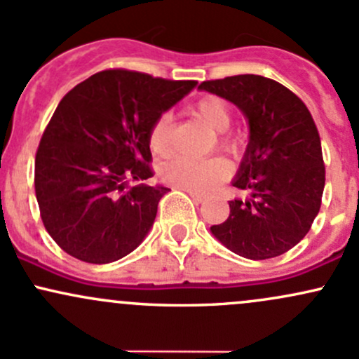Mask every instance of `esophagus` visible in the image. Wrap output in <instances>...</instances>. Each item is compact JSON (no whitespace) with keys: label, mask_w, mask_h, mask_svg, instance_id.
Segmentation results:
<instances>
[{"label":"esophagus","mask_w":359,"mask_h":359,"mask_svg":"<svg viewBox=\"0 0 359 359\" xmlns=\"http://www.w3.org/2000/svg\"><path fill=\"white\" fill-rule=\"evenodd\" d=\"M188 195H190V198L194 200L195 203H202V202H205V196L200 195V194H195V191H188Z\"/></svg>","instance_id":"obj_1"}]
</instances>
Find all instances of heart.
I'll return each mask as SVG.
<instances>
[{
    "label": "heart",
    "mask_w": 359,
    "mask_h": 359,
    "mask_svg": "<svg viewBox=\"0 0 359 359\" xmlns=\"http://www.w3.org/2000/svg\"><path fill=\"white\" fill-rule=\"evenodd\" d=\"M191 114L203 123L212 132L221 133L217 138V145L229 154H236L240 149V142L236 138L224 135L231 125V111L222 99L215 95H205L198 99L191 106ZM171 116L163 114L156 119L149 132V145L156 156H169L171 154ZM229 175V165L219 157L210 159H187L178 157L169 161L161 168L159 176L165 184L180 188V190L195 191V194H207L212 188L217 187Z\"/></svg>",
    "instance_id": "b5f03b06"
}]
</instances>
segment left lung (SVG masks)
<instances>
[{"mask_svg": "<svg viewBox=\"0 0 359 359\" xmlns=\"http://www.w3.org/2000/svg\"><path fill=\"white\" fill-rule=\"evenodd\" d=\"M245 114L250 140L233 187L250 190L229 202V217L210 233L250 260L279 257L298 245L317 217L325 187L318 130L304 102L279 82L236 75L198 86Z\"/></svg>", "mask_w": 359, "mask_h": 359, "instance_id": "left-lung-1", "label": "left lung"}]
</instances>
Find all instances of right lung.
<instances>
[{
  "label": "right lung",
  "mask_w": 359,
  "mask_h": 359,
  "mask_svg": "<svg viewBox=\"0 0 359 359\" xmlns=\"http://www.w3.org/2000/svg\"><path fill=\"white\" fill-rule=\"evenodd\" d=\"M195 80L106 70L57 104L36 154V196L49 236L68 255L109 264L132 253L156 221L169 188L152 178L149 132Z\"/></svg>",
  "instance_id": "right-lung-1"
}]
</instances>
